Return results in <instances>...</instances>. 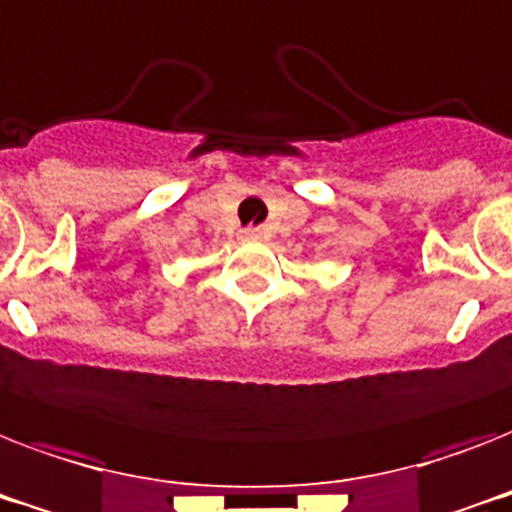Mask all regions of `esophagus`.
<instances>
[{
	"label": "esophagus",
	"mask_w": 512,
	"mask_h": 512,
	"mask_svg": "<svg viewBox=\"0 0 512 512\" xmlns=\"http://www.w3.org/2000/svg\"><path fill=\"white\" fill-rule=\"evenodd\" d=\"M245 237H251V240H256V237H259V235H256V232H245Z\"/></svg>",
	"instance_id": "obj_1"
}]
</instances>
